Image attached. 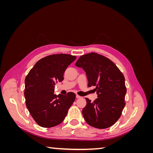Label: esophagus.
Segmentation results:
<instances>
[{"label":"esophagus","instance_id":"esophagus-1","mask_svg":"<svg viewBox=\"0 0 153 153\" xmlns=\"http://www.w3.org/2000/svg\"><path fill=\"white\" fill-rule=\"evenodd\" d=\"M76 98H82V97H81L80 96H79V95H78V94H76Z\"/></svg>","mask_w":153,"mask_h":153}]
</instances>
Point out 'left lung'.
Listing matches in <instances>:
<instances>
[{
  "instance_id": "left-lung-1",
  "label": "left lung",
  "mask_w": 153,
  "mask_h": 153,
  "mask_svg": "<svg viewBox=\"0 0 153 153\" xmlns=\"http://www.w3.org/2000/svg\"><path fill=\"white\" fill-rule=\"evenodd\" d=\"M75 66L85 71L88 86H95L98 94L93 102L85 98L87 104L82 110L85 121L96 128L112 126L121 117L126 105L123 74L109 59L94 52L82 55Z\"/></svg>"
}]
</instances>
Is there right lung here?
Segmentation results:
<instances>
[{
	"mask_svg": "<svg viewBox=\"0 0 153 153\" xmlns=\"http://www.w3.org/2000/svg\"><path fill=\"white\" fill-rule=\"evenodd\" d=\"M76 57L69 54H53L37 62L25 79V104L39 126L51 128L61 123L75 100L74 92L54 94V87L64 80L68 65Z\"/></svg>",
	"mask_w": 153,
	"mask_h": 153,
	"instance_id": "add662e5",
	"label": "right lung"
}]
</instances>
